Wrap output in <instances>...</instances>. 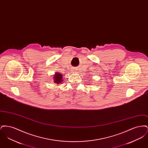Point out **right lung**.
Listing matches in <instances>:
<instances>
[{
	"label": "right lung",
	"instance_id": "obj_1",
	"mask_svg": "<svg viewBox=\"0 0 148 148\" xmlns=\"http://www.w3.org/2000/svg\"><path fill=\"white\" fill-rule=\"evenodd\" d=\"M53 81L54 83H56V84L58 85L59 84H61L63 83L62 82L63 81V75L62 74H60V73H56L55 74L53 75Z\"/></svg>",
	"mask_w": 148,
	"mask_h": 148
}]
</instances>
